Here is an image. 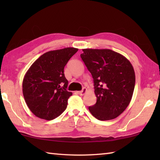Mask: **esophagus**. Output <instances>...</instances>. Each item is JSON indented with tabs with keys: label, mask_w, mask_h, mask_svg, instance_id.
<instances>
[{
	"label": "esophagus",
	"mask_w": 160,
	"mask_h": 160,
	"mask_svg": "<svg viewBox=\"0 0 160 160\" xmlns=\"http://www.w3.org/2000/svg\"><path fill=\"white\" fill-rule=\"evenodd\" d=\"M87 89H86V88H83L82 90L80 91H78V93L80 95V96H83V95H84L87 93Z\"/></svg>",
	"instance_id": "esophagus-1"
}]
</instances>
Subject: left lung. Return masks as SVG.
<instances>
[{
	"label": "left lung",
	"instance_id": "left-lung-1",
	"mask_svg": "<svg viewBox=\"0 0 160 160\" xmlns=\"http://www.w3.org/2000/svg\"><path fill=\"white\" fill-rule=\"evenodd\" d=\"M80 57L92 75L97 102L89 107L98 120L117 118L128 106L133 93L135 75L131 63L111 49H84Z\"/></svg>",
	"mask_w": 160,
	"mask_h": 160
}]
</instances>
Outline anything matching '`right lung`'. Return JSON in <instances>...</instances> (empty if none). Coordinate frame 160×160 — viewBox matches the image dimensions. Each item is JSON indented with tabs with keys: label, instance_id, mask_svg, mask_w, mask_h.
I'll return each instance as SVG.
<instances>
[{
	"label": "right lung",
	"instance_id": "right-lung-1",
	"mask_svg": "<svg viewBox=\"0 0 160 160\" xmlns=\"http://www.w3.org/2000/svg\"><path fill=\"white\" fill-rule=\"evenodd\" d=\"M78 49L67 47L40 56L25 75L22 93L25 102L36 117L52 120L66 109L72 93L67 90L64 68Z\"/></svg>",
	"mask_w": 160,
	"mask_h": 160
}]
</instances>
